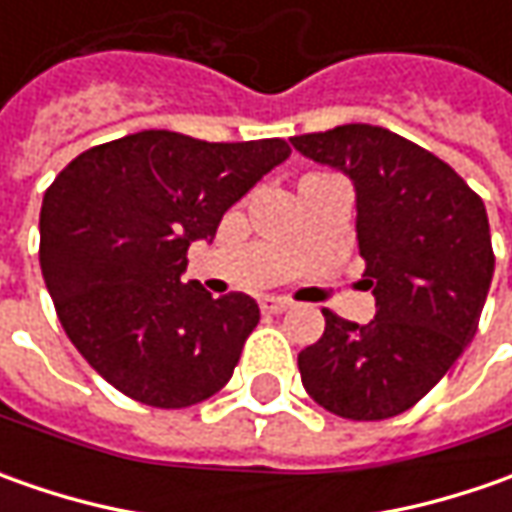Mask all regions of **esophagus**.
I'll list each match as a JSON object with an SVG mask.
<instances>
[{
	"instance_id": "obj_1",
	"label": "esophagus",
	"mask_w": 512,
	"mask_h": 512,
	"mask_svg": "<svg viewBox=\"0 0 512 512\" xmlns=\"http://www.w3.org/2000/svg\"><path fill=\"white\" fill-rule=\"evenodd\" d=\"M259 305H262V310H265V313H285L287 307L293 305V302H290V299H285V296H265Z\"/></svg>"
}]
</instances>
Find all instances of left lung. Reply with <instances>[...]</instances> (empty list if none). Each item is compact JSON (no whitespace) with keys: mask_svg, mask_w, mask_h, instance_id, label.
I'll use <instances>...</instances> for the list:
<instances>
[{"mask_svg":"<svg viewBox=\"0 0 512 512\" xmlns=\"http://www.w3.org/2000/svg\"><path fill=\"white\" fill-rule=\"evenodd\" d=\"M356 185V236L376 316L325 313V333L299 353L310 399L379 422L424 399L476 336L493 279L482 196L430 150L376 125H339L290 139Z\"/></svg>","mask_w":512,"mask_h":512,"instance_id":"8db88e82","label":"left lung"}]
</instances>
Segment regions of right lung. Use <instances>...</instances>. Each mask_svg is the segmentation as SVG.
<instances>
[{"instance_id":"1","label":"right lung","mask_w":512,"mask_h":512,"mask_svg":"<svg viewBox=\"0 0 512 512\" xmlns=\"http://www.w3.org/2000/svg\"><path fill=\"white\" fill-rule=\"evenodd\" d=\"M287 153L285 139L142 130L79 153L45 190L39 265L56 316L119 393L179 410L230 382L259 305L185 285L187 247Z\"/></svg>"}]
</instances>
